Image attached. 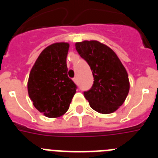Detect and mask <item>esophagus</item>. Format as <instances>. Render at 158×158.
I'll return each mask as SVG.
<instances>
[{
  "label": "esophagus",
  "instance_id": "obj_1",
  "mask_svg": "<svg viewBox=\"0 0 158 158\" xmlns=\"http://www.w3.org/2000/svg\"><path fill=\"white\" fill-rule=\"evenodd\" d=\"M73 81H74L76 84H77V77L73 78Z\"/></svg>",
  "mask_w": 158,
  "mask_h": 158
}]
</instances>
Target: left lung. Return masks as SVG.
<instances>
[{
    "label": "left lung",
    "mask_w": 158,
    "mask_h": 158,
    "mask_svg": "<svg viewBox=\"0 0 158 158\" xmlns=\"http://www.w3.org/2000/svg\"><path fill=\"white\" fill-rule=\"evenodd\" d=\"M76 50L90 66L94 78L91 89L84 92L96 111L110 114L120 107L130 89L126 69L115 53L98 41L76 43Z\"/></svg>",
    "instance_id": "obj_1"
}]
</instances>
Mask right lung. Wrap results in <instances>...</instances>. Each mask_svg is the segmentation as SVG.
<instances>
[{
    "mask_svg": "<svg viewBox=\"0 0 158 158\" xmlns=\"http://www.w3.org/2000/svg\"><path fill=\"white\" fill-rule=\"evenodd\" d=\"M69 43H57L42 51L29 74L27 90L38 111L49 118L65 114L77 86L68 77Z\"/></svg>",
    "mask_w": 158,
    "mask_h": 158,
    "instance_id": "obj_1",
    "label": "right lung"
}]
</instances>
